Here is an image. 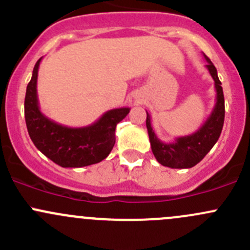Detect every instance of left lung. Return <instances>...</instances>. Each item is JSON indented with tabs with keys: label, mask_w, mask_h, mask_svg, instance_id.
Wrapping results in <instances>:
<instances>
[{
	"label": "left lung",
	"mask_w": 250,
	"mask_h": 250,
	"mask_svg": "<svg viewBox=\"0 0 250 250\" xmlns=\"http://www.w3.org/2000/svg\"><path fill=\"white\" fill-rule=\"evenodd\" d=\"M203 57L207 60V70L214 80L216 95L215 105L210 115L204 121L201 128H198L197 132L185 137L176 138L173 143H163L156 135L151 125V117L146 111V128L150 138L151 148L158 163L165 167L183 169V168H191L196 166L215 145L223 130L224 118H225V100H224L223 87L213 62L206 54H203Z\"/></svg>",
	"instance_id": "obj_1"
}]
</instances>
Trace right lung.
Masks as SVG:
<instances>
[{
  "label": "right lung",
  "instance_id": "obj_1",
  "mask_svg": "<svg viewBox=\"0 0 250 250\" xmlns=\"http://www.w3.org/2000/svg\"><path fill=\"white\" fill-rule=\"evenodd\" d=\"M42 58L37 60L25 95V122L34 145L53 162L64 168H80L102 162L115 145V130L129 113V107L109 110L85 127H66L48 118L40 110L37 76Z\"/></svg>",
  "mask_w": 250,
  "mask_h": 250
}]
</instances>
